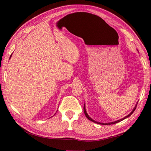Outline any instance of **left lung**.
Returning a JSON list of instances; mask_svg holds the SVG:
<instances>
[{
  "label": "left lung",
  "mask_w": 151,
  "mask_h": 151,
  "mask_svg": "<svg viewBox=\"0 0 151 151\" xmlns=\"http://www.w3.org/2000/svg\"><path fill=\"white\" fill-rule=\"evenodd\" d=\"M136 107H137V105H136V106L134 107V108L133 109V110H132V112H131V113H130L129 114H128L127 116H126L125 117H124L123 119H120V120H118V121H114V122H109V123H102V122H97V121H94L93 119H92L90 116H88V114H87V112H86V109H85V105H84V112H85V116H86V118H87L88 120H90V121H91L92 122H95V123H97V124H103V125H107V124H115V123H117V122H120V121H122V120H124V119H127V117H129V116H130L131 115V114L133 113V112L134 111V110L136 109Z\"/></svg>",
  "instance_id": "1"
}]
</instances>
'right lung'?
<instances>
[{"label": "right lung", "mask_w": 151, "mask_h": 151, "mask_svg": "<svg viewBox=\"0 0 151 151\" xmlns=\"http://www.w3.org/2000/svg\"><path fill=\"white\" fill-rule=\"evenodd\" d=\"M11 56H12V55H11V57H10V58H11Z\"/></svg>", "instance_id": "1"}]
</instances>
